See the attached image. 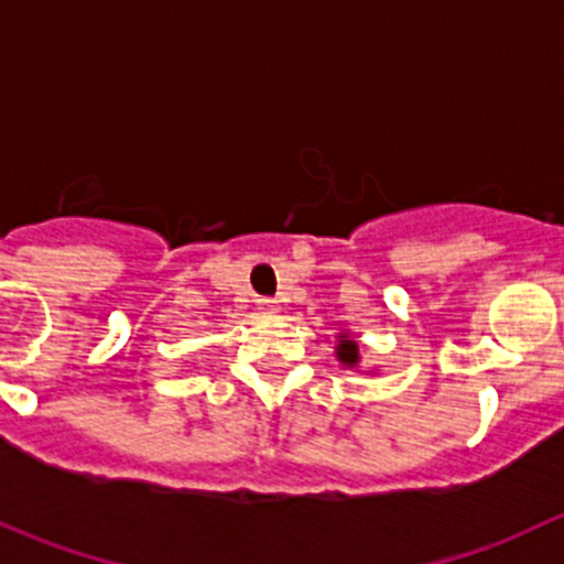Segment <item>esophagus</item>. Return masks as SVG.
<instances>
[{"label": "esophagus", "instance_id": "34e87169", "mask_svg": "<svg viewBox=\"0 0 564 564\" xmlns=\"http://www.w3.org/2000/svg\"><path fill=\"white\" fill-rule=\"evenodd\" d=\"M258 310L269 312L271 315V312H280V304H276L274 299H258Z\"/></svg>", "mask_w": 564, "mask_h": 564}]
</instances>
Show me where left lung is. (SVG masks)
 <instances>
[{
  "instance_id": "left-lung-1",
  "label": "left lung",
  "mask_w": 564,
  "mask_h": 564,
  "mask_svg": "<svg viewBox=\"0 0 564 564\" xmlns=\"http://www.w3.org/2000/svg\"><path fill=\"white\" fill-rule=\"evenodd\" d=\"M334 356H336V361H339L345 369H356L358 364H361V352H358V341L352 339L350 330H341V334L336 336Z\"/></svg>"
}]
</instances>
